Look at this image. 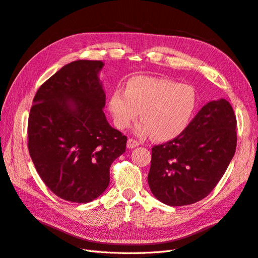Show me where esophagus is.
<instances>
[{"instance_id":"obj_1","label":"esophagus","mask_w":258,"mask_h":258,"mask_svg":"<svg viewBox=\"0 0 258 258\" xmlns=\"http://www.w3.org/2000/svg\"><path fill=\"white\" fill-rule=\"evenodd\" d=\"M139 145H140V143L137 141V140H135V139H128V141H127V147L128 148H135V147H137Z\"/></svg>"}]
</instances>
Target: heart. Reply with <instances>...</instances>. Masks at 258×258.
I'll use <instances>...</instances> for the list:
<instances>
[{
	"mask_svg": "<svg viewBox=\"0 0 258 258\" xmlns=\"http://www.w3.org/2000/svg\"><path fill=\"white\" fill-rule=\"evenodd\" d=\"M197 102L196 90L190 85L162 77L137 76L128 81L124 91H112L107 106L118 129L130 127L141 112L143 121L137 127V134H152L156 141L165 142L182 135L189 126Z\"/></svg>",
	"mask_w": 258,
	"mask_h": 258,
	"instance_id": "heart-1",
	"label": "heart"
}]
</instances>
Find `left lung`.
Returning a JSON list of instances; mask_svg holds the SVG:
<instances>
[{
  "mask_svg": "<svg viewBox=\"0 0 258 258\" xmlns=\"http://www.w3.org/2000/svg\"><path fill=\"white\" fill-rule=\"evenodd\" d=\"M236 127V115L228 101H211L182 135L155 145L147 176L154 196L171 207L206 198L235 155Z\"/></svg>",
  "mask_w": 258,
  "mask_h": 258,
  "instance_id": "1",
  "label": "left lung"
}]
</instances>
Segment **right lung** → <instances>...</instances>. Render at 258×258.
<instances>
[{
	"mask_svg": "<svg viewBox=\"0 0 258 258\" xmlns=\"http://www.w3.org/2000/svg\"><path fill=\"white\" fill-rule=\"evenodd\" d=\"M102 61L77 60L46 81L33 99L28 148L45 185L61 199L87 204L110 183L127 137L110 126L99 79Z\"/></svg>",
	"mask_w": 258,
	"mask_h": 258,
	"instance_id": "add662e5",
	"label": "right lung"
}]
</instances>
